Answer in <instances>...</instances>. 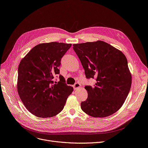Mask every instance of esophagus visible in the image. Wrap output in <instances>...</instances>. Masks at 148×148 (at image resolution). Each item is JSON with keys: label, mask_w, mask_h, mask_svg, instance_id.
I'll list each match as a JSON object with an SVG mask.
<instances>
[{"label": "esophagus", "mask_w": 148, "mask_h": 148, "mask_svg": "<svg viewBox=\"0 0 148 148\" xmlns=\"http://www.w3.org/2000/svg\"><path fill=\"white\" fill-rule=\"evenodd\" d=\"M80 84L79 83H75L74 84V86H73V87H74V89H78V88H79L80 87Z\"/></svg>", "instance_id": "obj_1"}]
</instances>
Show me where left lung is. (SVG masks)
<instances>
[{"label":"left lung","instance_id":"left-lung-1","mask_svg":"<svg viewBox=\"0 0 148 148\" xmlns=\"http://www.w3.org/2000/svg\"><path fill=\"white\" fill-rule=\"evenodd\" d=\"M87 79H95L94 87L85 86L88 97L82 110L92 117L104 118L122 107L131 86V74L123 53L104 41L73 44Z\"/></svg>","mask_w":148,"mask_h":148}]
</instances>
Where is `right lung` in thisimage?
I'll list each match as a JSON object with an SVG mask.
<instances>
[{
	"mask_svg": "<svg viewBox=\"0 0 148 148\" xmlns=\"http://www.w3.org/2000/svg\"><path fill=\"white\" fill-rule=\"evenodd\" d=\"M71 44L51 42L40 44L23 58L18 68L17 90L22 103L32 114L40 118H50L59 113L73 88L59 75V66Z\"/></svg>",
	"mask_w": 148,
	"mask_h": 148,
	"instance_id": "obj_1",
	"label": "right lung"
}]
</instances>
